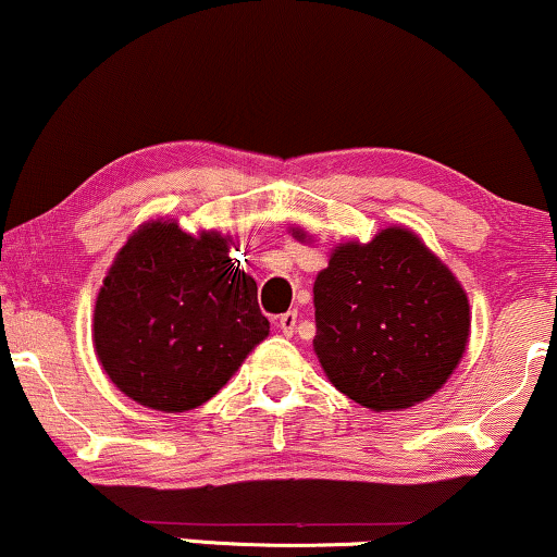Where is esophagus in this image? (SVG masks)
<instances>
[{
	"instance_id": "1",
	"label": "esophagus",
	"mask_w": 557,
	"mask_h": 557,
	"mask_svg": "<svg viewBox=\"0 0 557 557\" xmlns=\"http://www.w3.org/2000/svg\"><path fill=\"white\" fill-rule=\"evenodd\" d=\"M298 324V311H285V314L277 317V327L283 335H293Z\"/></svg>"
}]
</instances>
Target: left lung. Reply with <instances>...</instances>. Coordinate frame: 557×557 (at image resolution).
<instances>
[{
	"mask_svg": "<svg viewBox=\"0 0 557 557\" xmlns=\"http://www.w3.org/2000/svg\"><path fill=\"white\" fill-rule=\"evenodd\" d=\"M306 240L304 230H293ZM314 350L330 382L372 411H400L445 385L471 314L453 272L408 227L341 243L314 283Z\"/></svg>",
	"mask_w": 557,
	"mask_h": 557,
	"instance_id": "left-lung-1",
	"label": "left lung"
}]
</instances>
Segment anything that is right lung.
<instances>
[{"instance_id":"right-lung-1","label":"right lung","mask_w":557,"mask_h":557,"mask_svg":"<svg viewBox=\"0 0 557 557\" xmlns=\"http://www.w3.org/2000/svg\"><path fill=\"white\" fill-rule=\"evenodd\" d=\"M270 335L257 283L230 259V238L172 220L140 225L96 296L94 348L120 393L183 413L214 398Z\"/></svg>"}]
</instances>
